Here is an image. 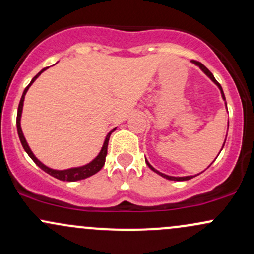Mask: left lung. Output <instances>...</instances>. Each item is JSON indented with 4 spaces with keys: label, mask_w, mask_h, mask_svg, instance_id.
<instances>
[{
    "label": "left lung",
    "mask_w": 254,
    "mask_h": 254,
    "mask_svg": "<svg viewBox=\"0 0 254 254\" xmlns=\"http://www.w3.org/2000/svg\"><path fill=\"white\" fill-rule=\"evenodd\" d=\"M191 63H193L194 65H196L197 67H199L200 69H201L202 72H204V73L206 74V76H207L208 78H210L211 80H212V82L214 83V84H216L217 86H218V89H219V90H221V95H222V99L224 100V101H225V96H224V93H223V89H222V86H221V84H219L218 82H217V80H216V78H214V77H213V74L211 73V72H210V69H208L207 67H206V66L202 65L201 63H199V61H194V60H191ZM225 107H227V102H225ZM228 127H229V122H228ZM224 143H225V141H224ZM224 143H223V146H222V149H223V147H224ZM222 149H221V150H222ZM219 153H221V152H219ZM146 164H147V165H148V168H149L150 170H152V171H154V172H155V174L160 175L161 177L166 178V180H170V181H188V180H190V178H193V177L197 176V175H199V174H197V175H194V176H183V177H175V176H169V175H165V174H163V172L158 171L157 169H154V168H153V166L150 165V164H149V161L147 160V159H146ZM211 164H212V163H211Z\"/></svg>",
    "instance_id": "1"
}]
</instances>
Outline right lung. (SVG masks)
Wrapping results in <instances>:
<instances>
[{"instance_id": "obj_1", "label": "right lung", "mask_w": 254, "mask_h": 254, "mask_svg": "<svg viewBox=\"0 0 254 254\" xmlns=\"http://www.w3.org/2000/svg\"><path fill=\"white\" fill-rule=\"evenodd\" d=\"M46 69L47 68H43L41 72H38V73L32 78V80L30 82V84L27 85L26 88H25L23 96H21L20 102H19L18 114H16V129H18L19 138H20V142H21V144H23V148L25 149V152H26L27 154H29V157L31 158L33 161H35L36 165L40 166V168L43 170V171H46L47 174L50 175V176L58 178V180H60V181H67V182H76V181L84 180V178H86V177H90V176H93V175H95L96 172H99L100 170L102 169V166L105 165V160H106V155H107V147H108V141H110V136H111V133H112L116 129H113L112 131H110L107 133V136L105 137L104 144H102V148H101V150H100L99 154H97L96 157L90 161V163L85 164V165L77 166V168L66 169V170H55V169L48 168V166L44 165V164L42 163L41 160H38V159L36 158V155L32 153V150L29 147V144H27L26 138H25V136L23 133V130H21L20 121H21V113H23V106H24L25 95H26L27 90H29V88L31 86L32 83L35 82V80L37 79L38 77H40V74L42 73V72L46 71Z\"/></svg>"}]
</instances>
